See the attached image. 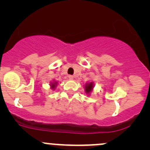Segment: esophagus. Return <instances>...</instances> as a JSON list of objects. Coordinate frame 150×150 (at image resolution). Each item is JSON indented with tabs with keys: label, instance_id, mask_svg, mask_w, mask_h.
<instances>
[{
	"label": "esophagus",
	"instance_id": "obj_1",
	"mask_svg": "<svg viewBox=\"0 0 150 150\" xmlns=\"http://www.w3.org/2000/svg\"><path fill=\"white\" fill-rule=\"evenodd\" d=\"M68 78H69L70 80H73L74 77L73 76V75H68Z\"/></svg>",
	"mask_w": 150,
	"mask_h": 150
}]
</instances>
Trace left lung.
Here are the masks:
<instances>
[{
	"instance_id": "obj_1",
	"label": "left lung",
	"mask_w": 150,
	"mask_h": 150,
	"mask_svg": "<svg viewBox=\"0 0 150 150\" xmlns=\"http://www.w3.org/2000/svg\"><path fill=\"white\" fill-rule=\"evenodd\" d=\"M93 87H94V84H93L92 82H89V83H87V85H85V92L87 94H89L92 91Z\"/></svg>"
}]
</instances>
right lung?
Here are the masks:
<instances>
[{
  "label": "right lung",
  "mask_w": 150,
  "mask_h": 150,
  "mask_svg": "<svg viewBox=\"0 0 150 150\" xmlns=\"http://www.w3.org/2000/svg\"><path fill=\"white\" fill-rule=\"evenodd\" d=\"M56 85H57V82H53V83H51V88H52V89H54L55 87H56Z\"/></svg>",
  "instance_id": "add662e5"
}]
</instances>
